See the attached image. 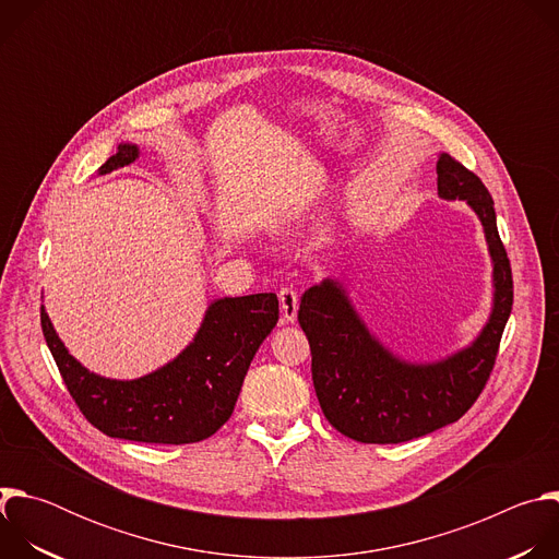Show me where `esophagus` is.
I'll return each mask as SVG.
<instances>
[{
  "label": "esophagus",
  "mask_w": 559,
  "mask_h": 559,
  "mask_svg": "<svg viewBox=\"0 0 559 559\" xmlns=\"http://www.w3.org/2000/svg\"><path fill=\"white\" fill-rule=\"evenodd\" d=\"M278 300H281V313L285 323H294L296 313H298V294L292 287H283L278 292Z\"/></svg>",
  "instance_id": "esophagus-1"
}]
</instances>
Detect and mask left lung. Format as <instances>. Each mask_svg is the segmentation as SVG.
Listing matches in <instances>:
<instances>
[{
  "instance_id": "obj_1",
  "label": "left lung",
  "mask_w": 559,
  "mask_h": 559,
  "mask_svg": "<svg viewBox=\"0 0 559 559\" xmlns=\"http://www.w3.org/2000/svg\"><path fill=\"white\" fill-rule=\"evenodd\" d=\"M438 197L464 201L483 223L491 259V311L477 336L436 360H409L382 343L341 278H323L300 300L311 347V380L325 418L356 442L395 444L462 418L480 395L513 307V278L485 183L447 152L438 154Z\"/></svg>"
}]
</instances>
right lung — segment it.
Listing matches in <instances>:
<instances>
[{"label": "right lung", "mask_w": 559, "mask_h": 559, "mask_svg": "<svg viewBox=\"0 0 559 559\" xmlns=\"http://www.w3.org/2000/svg\"><path fill=\"white\" fill-rule=\"evenodd\" d=\"M136 158L139 145L123 141L97 177ZM276 323L278 298L272 292L214 298L181 354L141 378L117 380L79 362L41 305L46 345L91 425L110 438L154 444H188L216 433L231 416L250 362Z\"/></svg>", "instance_id": "right-lung-1"}]
</instances>
